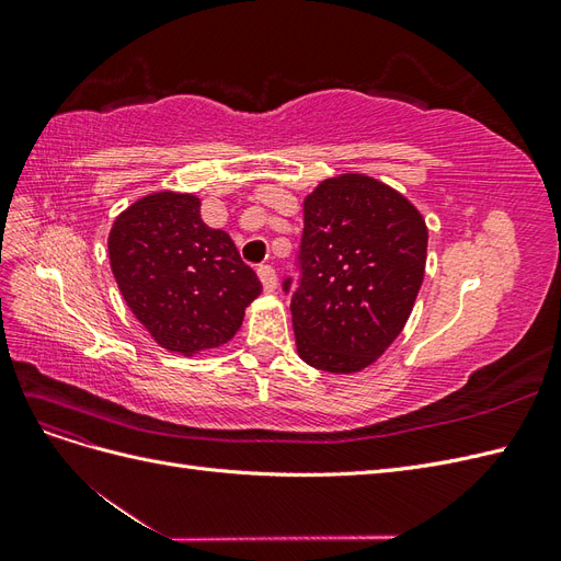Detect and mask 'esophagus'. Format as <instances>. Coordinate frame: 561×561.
Instances as JSON below:
<instances>
[{"label": "esophagus", "instance_id": "34e87169", "mask_svg": "<svg viewBox=\"0 0 561 561\" xmlns=\"http://www.w3.org/2000/svg\"><path fill=\"white\" fill-rule=\"evenodd\" d=\"M257 274H260V280L264 285L266 293H274L276 290V268L271 264H260L257 266Z\"/></svg>", "mask_w": 561, "mask_h": 561}]
</instances>
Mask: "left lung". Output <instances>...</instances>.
<instances>
[{
  "mask_svg": "<svg viewBox=\"0 0 561 561\" xmlns=\"http://www.w3.org/2000/svg\"><path fill=\"white\" fill-rule=\"evenodd\" d=\"M426 245L423 217L390 186L322 182L304 203L297 276L283 278L301 360L336 375L375 363L412 313Z\"/></svg>",
  "mask_w": 561,
  "mask_h": 561,
  "instance_id": "8db88e82",
  "label": "left lung"
}]
</instances>
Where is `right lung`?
Segmentation results:
<instances>
[{"instance_id":"add662e5","label":"right lung","mask_w":561,"mask_h":561,"mask_svg":"<svg viewBox=\"0 0 561 561\" xmlns=\"http://www.w3.org/2000/svg\"><path fill=\"white\" fill-rule=\"evenodd\" d=\"M190 194L161 192L116 217L110 262L130 311L157 342L192 355L227 344L262 293L231 236L201 219Z\"/></svg>"}]
</instances>
